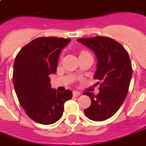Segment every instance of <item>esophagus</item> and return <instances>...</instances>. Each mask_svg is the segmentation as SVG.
I'll use <instances>...</instances> for the list:
<instances>
[{"mask_svg":"<svg viewBox=\"0 0 146 146\" xmlns=\"http://www.w3.org/2000/svg\"><path fill=\"white\" fill-rule=\"evenodd\" d=\"M80 95H81V92H80L76 91V90L73 92V96H74V97H78V96H80Z\"/></svg>","mask_w":146,"mask_h":146,"instance_id":"34e87169","label":"esophagus"}]
</instances>
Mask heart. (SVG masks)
Returning a JSON list of instances; mask_svg holds the SVG:
<instances>
[{
    "label": "heart",
    "mask_w": 146,
    "mask_h": 146,
    "mask_svg": "<svg viewBox=\"0 0 146 146\" xmlns=\"http://www.w3.org/2000/svg\"><path fill=\"white\" fill-rule=\"evenodd\" d=\"M87 51H86V50H82V51H81L80 52V55H82V54H87Z\"/></svg>",
    "instance_id": "heart-1"
}]
</instances>
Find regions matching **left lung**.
Returning <instances> with one entry per match:
<instances>
[{"label": "left lung", "mask_w": 146, "mask_h": 146, "mask_svg": "<svg viewBox=\"0 0 146 146\" xmlns=\"http://www.w3.org/2000/svg\"><path fill=\"white\" fill-rule=\"evenodd\" d=\"M77 41L91 48L98 57L94 78L100 84L99 93H83L92 101L84 113L90 120L103 121L115 114L127 97L133 74L131 61L122 44L111 38L96 36Z\"/></svg>", "instance_id": "1"}]
</instances>
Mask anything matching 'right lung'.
Masks as SVG:
<instances>
[{
  "label": "right lung",
  "instance_id": "right-lung-1",
  "mask_svg": "<svg viewBox=\"0 0 146 146\" xmlns=\"http://www.w3.org/2000/svg\"><path fill=\"white\" fill-rule=\"evenodd\" d=\"M70 38L40 37L22 48L15 58L13 81L21 107L29 118L44 125L52 124L63 115L64 103L73 97L50 88L49 75L57 71L60 51Z\"/></svg>",
  "mask_w": 146,
  "mask_h": 146
}]
</instances>
